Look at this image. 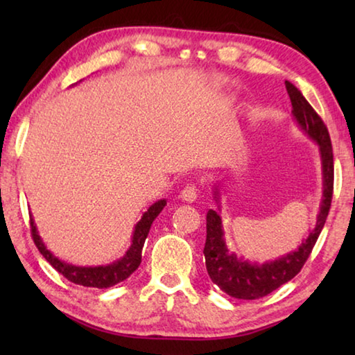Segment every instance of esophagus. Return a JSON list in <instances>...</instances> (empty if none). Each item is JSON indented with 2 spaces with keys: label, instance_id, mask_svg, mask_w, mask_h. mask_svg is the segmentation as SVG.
<instances>
[{
  "label": "esophagus",
  "instance_id": "1",
  "mask_svg": "<svg viewBox=\"0 0 355 355\" xmlns=\"http://www.w3.org/2000/svg\"><path fill=\"white\" fill-rule=\"evenodd\" d=\"M180 197H182L183 202H194L197 199V186L196 184H186L184 188L180 192Z\"/></svg>",
  "mask_w": 355,
  "mask_h": 355
}]
</instances>
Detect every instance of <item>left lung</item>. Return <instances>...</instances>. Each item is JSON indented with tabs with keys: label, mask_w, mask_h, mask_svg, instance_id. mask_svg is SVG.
<instances>
[{
	"label": "left lung",
	"mask_w": 355,
	"mask_h": 355,
	"mask_svg": "<svg viewBox=\"0 0 355 355\" xmlns=\"http://www.w3.org/2000/svg\"><path fill=\"white\" fill-rule=\"evenodd\" d=\"M285 86L293 105L291 112L294 120H296L299 128L320 147L322 169V200L320 213H318L315 228H311L309 236L302 239L297 249L279 257L277 260L263 264L249 261L244 260L243 257L238 258L236 254L227 249L224 228H222V219L219 216V186L214 184L213 196L219 209L218 211L209 209L207 213V241L203 254H205L207 271L213 284L218 285L228 296L236 299L254 300L268 296L269 293L290 282L302 269L304 263L307 261L309 255L311 254V249H313L316 239L320 236L324 224H326L330 203H332L334 153L327 127L294 84L285 81Z\"/></svg>",
	"instance_id": "left-lung-1"
}]
</instances>
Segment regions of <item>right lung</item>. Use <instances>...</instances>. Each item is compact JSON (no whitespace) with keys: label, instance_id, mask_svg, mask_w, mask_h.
Returning a JSON list of instances; mask_svg holds the SVG:
<instances>
[{"label":"right lung","instance_id":"add662e5","mask_svg":"<svg viewBox=\"0 0 355 355\" xmlns=\"http://www.w3.org/2000/svg\"><path fill=\"white\" fill-rule=\"evenodd\" d=\"M164 207H166V200L164 199L158 200L142 214L141 220L135 225L130 249L125 252V255L122 258H119V260H116L111 264H106V266H75V264L59 260L58 257L53 255L51 252L46 249L45 243L42 241V238L39 236L37 227H35L34 219L31 216L33 239H34V244L37 245L40 254L45 257V260L50 263L59 274H62L67 280L83 286L110 288L112 285L119 284V282H123L125 279H128L130 275L139 268L141 258H142V248L150 232V227H152L153 220L158 218V214L163 211Z\"/></svg>","mask_w":355,"mask_h":355}]
</instances>
